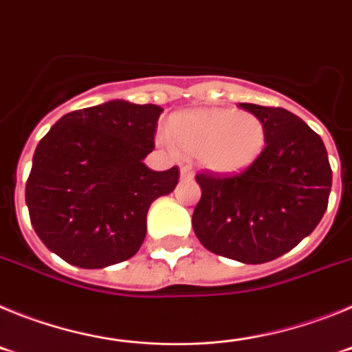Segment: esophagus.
<instances>
[{"label":"esophagus","mask_w":352,"mask_h":352,"mask_svg":"<svg viewBox=\"0 0 352 352\" xmlns=\"http://www.w3.org/2000/svg\"><path fill=\"white\" fill-rule=\"evenodd\" d=\"M182 179H185V182L194 179V169H192L190 164H183L182 166Z\"/></svg>","instance_id":"1"}]
</instances>
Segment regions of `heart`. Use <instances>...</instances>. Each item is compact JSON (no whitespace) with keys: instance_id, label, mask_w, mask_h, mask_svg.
I'll use <instances>...</instances> for the list:
<instances>
[{"instance_id":"obj_1","label":"heart","mask_w":352,"mask_h":352,"mask_svg":"<svg viewBox=\"0 0 352 352\" xmlns=\"http://www.w3.org/2000/svg\"><path fill=\"white\" fill-rule=\"evenodd\" d=\"M170 144L199 155L208 170L220 176L245 173L266 148V126L256 114L208 107L176 114L167 125Z\"/></svg>"}]
</instances>
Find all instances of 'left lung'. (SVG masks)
Here are the masks:
<instances>
[{
	"mask_svg": "<svg viewBox=\"0 0 352 352\" xmlns=\"http://www.w3.org/2000/svg\"><path fill=\"white\" fill-rule=\"evenodd\" d=\"M266 126V148L234 176L197 173L201 199L192 227L204 248L245 264L292 250L321 222L331 192L322 139L282 107L239 104Z\"/></svg>",
	"mask_w": 352,
	"mask_h": 352,
	"instance_id": "8db88e82",
	"label": "left lung"
}]
</instances>
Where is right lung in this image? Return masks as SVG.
<instances>
[{
	"label": "right lung",
	"mask_w": 352,
	"mask_h": 352,
	"mask_svg": "<svg viewBox=\"0 0 352 352\" xmlns=\"http://www.w3.org/2000/svg\"><path fill=\"white\" fill-rule=\"evenodd\" d=\"M153 104L111 100L65 114L42 138L26 183L31 226L68 264L105 268L135 256L149 204L178 185V166L151 170Z\"/></svg>",
	"instance_id": "add662e5"
}]
</instances>
